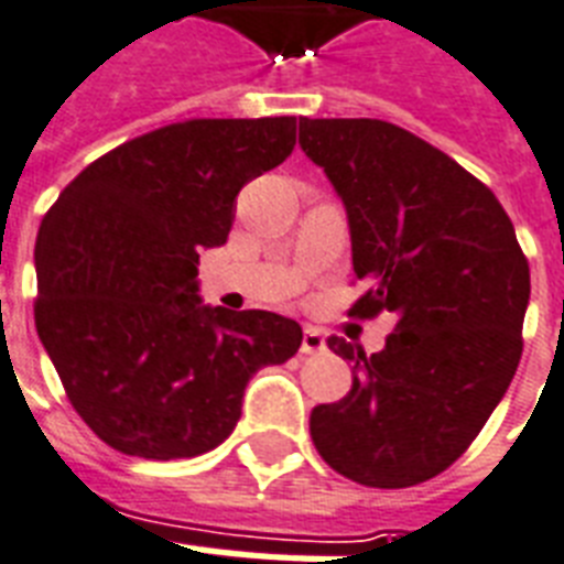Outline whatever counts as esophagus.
I'll return each mask as SVG.
<instances>
[{
    "mask_svg": "<svg viewBox=\"0 0 564 564\" xmlns=\"http://www.w3.org/2000/svg\"><path fill=\"white\" fill-rule=\"evenodd\" d=\"M322 350H327V338L322 336V329L306 327L304 341H301V354L313 356V354H322Z\"/></svg>",
    "mask_w": 564,
    "mask_h": 564,
    "instance_id": "1",
    "label": "esophagus"
}]
</instances>
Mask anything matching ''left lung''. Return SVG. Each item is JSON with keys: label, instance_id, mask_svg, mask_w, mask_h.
<instances>
[{"label": "left lung", "instance_id": "8db88e82", "mask_svg": "<svg viewBox=\"0 0 564 564\" xmlns=\"http://www.w3.org/2000/svg\"><path fill=\"white\" fill-rule=\"evenodd\" d=\"M297 144L345 203L350 313L393 315L379 354L347 338L345 400L315 405L310 434L338 475L402 489L441 475L478 437L521 359L530 267L507 210L429 141L377 118H301Z\"/></svg>", "mask_w": 564, "mask_h": 564}]
</instances>
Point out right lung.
<instances>
[{
	"label": "right lung",
	"instance_id": "obj_1",
	"mask_svg": "<svg viewBox=\"0 0 564 564\" xmlns=\"http://www.w3.org/2000/svg\"><path fill=\"white\" fill-rule=\"evenodd\" d=\"M295 148V118H196L91 162L40 223L34 322L75 411L148 460L210 452L249 379L301 347L267 310L199 297V251L228 240L237 194Z\"/></svg>",
	"mask_w": 564,
	"mask_h": 564
}]
</instances>
